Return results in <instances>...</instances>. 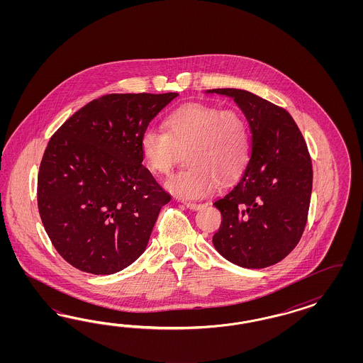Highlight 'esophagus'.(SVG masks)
<instances>
[{"mask_svg": "<svg viewBox=\"0 0 363 363\" xmlns=\"http://www.w3.org/2000/svg\"><path fill=\"white\" fill-rule=\"evenodd\" d=\"M185 206L189 209L197 210L202 206V203H199V202H185Z\"/></svg>", "mask_w": 363, "mask_h": 363, "instance_id": "1", "label": "esophagus"}]
</instances>
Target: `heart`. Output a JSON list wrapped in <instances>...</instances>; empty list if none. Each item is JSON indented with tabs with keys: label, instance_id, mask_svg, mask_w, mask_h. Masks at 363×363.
<instances>
[{
	"label": "heart",
	"instance_id": "obj_1",
	"mask_svg": "<svg viewBox=\"0 0 363 363\" xmlns=\"http://www.w3.org/2000/svg\"><path fill=\"white\" fill-rule=\"evenodd\" d=\"M165 133L146 129L140 138L145 166L157 176L169 174L181 152L187 167L170 177L166 189L182 198H201L217 184L229 185L247 165L250 133L240 110L185 105L164 122Z\"/></svg>",
	"mask_w": 363,
	"mask_h": 363
}]
</instances>
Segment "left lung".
Listing matches in <instances>:
<instances>
[{
  "label": "left lung",
  "instance_id": "1",
  "mask_svg": "<svg viewBox=\"0 0 363 363\" xmlns=\"http://www.w3.org/2000/svg\"><path fill=\"white\" fill-rule=\"evenodd\" d=\"M241 108L252 152L238 182L213 203L222 214L213 237L217 252L247 269L282 261L301 240L313 187L308 145L284 108L241 89H213Z\"/></svg>",
  "mask_w": 363,
  "mask_h": 363
}]
</instances>
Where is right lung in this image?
Wrapping results in <instances>:
<instances>
[{
    "mask_svg": "<svg viewBox=\"0 0 363 363\" xmlns=\"http://www.w3.org/2000/svg\"><path fill=\"white\" fill-rule=\"evenodd\" d=\"M177 96L106 94L52 135L37 178V203L67 264L90 274H114L146 249L172 197L143 165L140 138Z\"/></svg>",
    "mask_w": 363,
    "mask_h": 363,
    "instance_id": "add662e5",
    "label": "right lung"
}]
</instances>
